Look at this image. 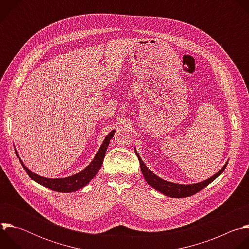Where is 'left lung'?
<instances>
[{
  "label": "left lung",
  "instance_id": "8db88e82",
  "mask_svg": "<svg viewBox=\"0 0 249 249\" xmlns=\"http://www.w3.org/2000/svg\"><path fill=\"white\" fill-rule=\"evenodd\" d=\"M136 155L138 157V160L140 161V166H141V170L143 172V175L145 177L146 181L155 189L159 190L160 192L163 193L166 196L172 197V198H184V197H189L192 196L194 194H196L197 192L201 191L203 188H205L207 185H209L212 181H214L217 177L225 170V168L227 167L228 162L223 166V168L217 172L215 175H213L210 178H208L207 180L200 182V183H196V184H190V185H182V184H176V183H171L168 182L166 180H163L158 175H156L155 173H153L144 163V161L142 160V159L140 158V156L138 155V153L136 152Z\"/></svg>",
  "mask_w": 249,
  "mask_h": 249
}]
</instances>
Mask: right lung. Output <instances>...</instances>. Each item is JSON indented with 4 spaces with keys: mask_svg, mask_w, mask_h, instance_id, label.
Here are the masks:
<instances>
[{
    "mask_svg": "<svg viewBox=\"0 0 249 249\" xmlns=\"http://www.w3.org/2000/svg\"><path fill=\"white\" fill-rule=\"evenodd\" d=\"M115 133V130H113L112 132H110L107 137L105 138V140L103 141V143L100 147V149L98 150L97 154L95 155L93 160L89 163V166H87L84 170H82L81 172L74 174L72 176L69 177H65V178H46V177L40 176L38 174H35L32 171H30L20 160L19 161L22 165V167L24 168V170L26 171V173L29 175V177L31 179H33L34 181H36L37 183L50 188L51 190L57 191V192H65V193H69V192H74L77 191L78 189L83 188L84 186H86L93 177L96 175L97 171L99 170V168L101 167L106 150H107V147L110 143V140L113 137ZM18 155V153H17Z\"/></svg>",
    "mask_w": 249,
    "mask_h": 249,
    "instance_id": "1",
    "label": "right lung"
}]
</instances>
